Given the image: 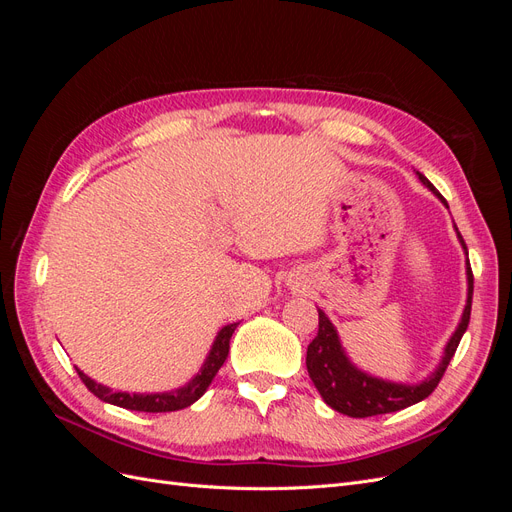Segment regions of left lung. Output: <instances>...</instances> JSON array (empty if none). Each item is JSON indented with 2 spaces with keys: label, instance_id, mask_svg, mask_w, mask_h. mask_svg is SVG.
Returning a JSON list of instances; mask_svg holds the SVG:
<instances>
[{
  "label": "left lung",
  "instance_id": "obj_1",
  "mask_svg": "<svg viewBox=\"0 0 512 512\" xmlns=\"http://www.w3.org/2000/svg\"><path fill=\"white\" fill-rule=\"evenodd\" d=\"M416 177L433 196H438V200H442V203L446 205V200L438 194L436 188H433L427 177H423L421 173H416ZM455 232H457V239L463 247V252H466V256H468V247H466V243H463L457 226H455ZM466 280H468V299H466V307H463V314H461L457 329L451 335V339L446 342L442 359L436 365V369H433L427 378H423L421 382H414V384L384 380L378 376H371V374H367V371L356 367L350 361V356L346 354V350L342 346V339H339L333 322L329 320L327 314L322 312V309H318V335L312 339V344L307 346L305 365L309 371V378H312L320 397L324 399V404L331 406L337 412L346 414V416L365 418V416L404 410L412 404H418V401H423L425 397H429L433 393V389L438 386V382L442 380L444 371H446L448 363H451L453 354H455L463 333H466V329H468V322H470L474 277H472L468 258H466Z\"/></svg>",
  "mask_w": 512,
  "mask_h": 512
}]
</instances>
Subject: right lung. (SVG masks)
Listing matches in <instances>:
<instances>
[{
	"instance_id": "obj_1",
	"label": "right lung",
	"mask_w": 512,
	"mask_h": 512,
	"mask_svg": "<svg viewBox=\"0 0 512 512\" xmlns=\"http://www.w3.org/2000/svg\"><path fill=\"white\" fill-rule=\"evenodd\" d=\"M237 327H239V322H232V324H226V327H222L218 331L203 367L198 369V374L190 382H185L183 386H179V389H175V391H166V393H121V391L108 389V386L96 382L94 378H89L87 374H83L81 369H76V371H79V376L85 382L87 389L94 393L96 397H100L102 401H106V404H113V406L126 408V410H136V412H175V410H183V408L192 406L194 401H198L209 389L211 380L215 378V374H218L220 367L226 361L228 350H230V337H232V333H235Z\"/></svg>"
}]
</instances>
